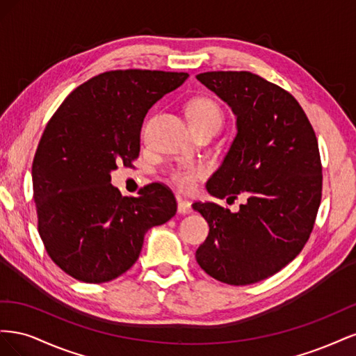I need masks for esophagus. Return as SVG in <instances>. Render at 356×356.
I'll return each instance as SVG.
<instances>
[{
	"instance_id": "obj_1",
	"label": "esophagus",
	"mask_w": 356,
	"mask_h": 356,
	"mask_svg": "<svg viewBox=\"0 0 356 356\" xmlns=\"http://www.w3.org/2000/svg\"><path fill=\"white\" fill-rule=\"evenodd\" d=\"M178 212L179 213H191L193 212V209H191V203L188 202V200H184V199H181V197H178Z\"/></svg>"
}]
</instances>
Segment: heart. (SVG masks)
Listing matches in <instances>:
<instances>
[{
    "instance_id": "b5f03b06",
    "label": "heart",
    "mask_w": 356,
    "mask_h": 356,
    "mask_svg": "<svg viewBox=\"0 0 356 356\" xmlns=\"http://www.w3.org/2000/svg\"><path fill=\"white\" fill-rule=\"evenodd\" d=\"M188 118L191 127H200V126H213V127H221L222 124V113L220 106L211 99L200 98L193 101L190 108H188ZM207 170L202 166H182L172 172V181L174 184L182 190V191H190L195 188L196 181L204 177Z\"/></svg>"
}]
</instances>
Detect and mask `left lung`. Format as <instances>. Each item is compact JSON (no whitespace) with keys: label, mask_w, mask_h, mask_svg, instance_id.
Returning <instances> with one entry per match:
<instances>
[{"label":"left lung","mask_w":356,"mask_h":356,"mask_svg":"<svg viewBox=\"0 0 356 356\" xmlns=\"http://www.w3.org/2000/svg\"><path fill=\"white\" fill-rule=\"evenodd\" d=\"M196 79L230 106L238 129L207 190L227 200L250 195L238 212L193 203L209 224L196 260L220 282L255 284L293 261L314 229L322 195L316 135L294 96L260 75L211 71Z\"/></svg>","instance_id":"obj_1"}]
</instances>
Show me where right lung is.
I'll return each instance as SVG.
<instances>
[{
    "instance_id": "right-lung-1",
    "label": "right lung",
    "mask_w": 356,
    "mask_h": 356,
    "mask_svg": "<svg viewBox=\"0 0 356 356\" xmlns=\"http://www.w3.org/2000/svg\"><path fill=\"white\" fill-rule=\"evenodd\" d=\"M187 72L118 70L74 89L53 114L32 161L38 233L55 264L77 281L102 284L138 260L145 233L177 212L153 182L123 197L111 172L139 156L148 110L184 83Z\"/></svg>"
}]
</instances>
